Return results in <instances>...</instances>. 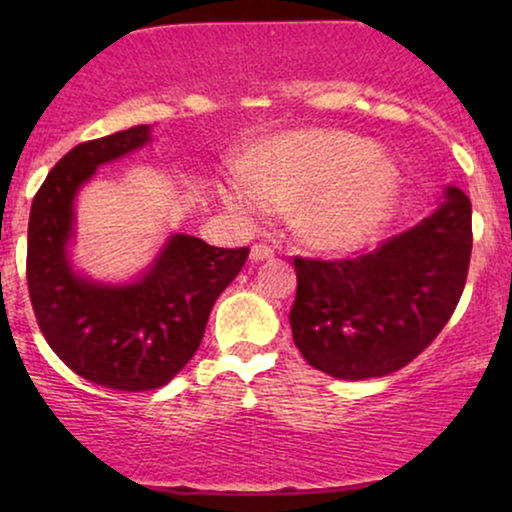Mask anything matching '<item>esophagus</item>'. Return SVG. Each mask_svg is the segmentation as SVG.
<instances>
[{"label":"esophagus","mask_w":512,"mask_h":512,"mask_svg":"<svg viewBox=\"0 0 512 512\" xmlns=\"http://www.w3.org/2000/svg\"><path fill=\"white\" fill-rule=\"evenodd\" d=\"M272 256H275V251H272L268 244H254V247H251V261L254 263L268 261Z\"/></svg>","instance_id":"1"}]
</instances>
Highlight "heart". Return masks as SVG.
Wrapping results in <instances>:
<instances>
[{
	"label": "heart",
	"instance_id": "1",
	"mask_svg": "<svg viewBox=\"0 0 512 512\" xmlns=\"http://www.w3.org/2000/svg\"><path fill=\"white\" fill-rule=\"evenodd\" d=\"M401 172L373 142L342 130L293 132L272 142L247 165V179L226 191L244 214L300 202L298 221L328 249H354L373 240L394 212Z\"/></svg>",
	"mask_w": 512,
	"mask_h": 512
}]
</instances>
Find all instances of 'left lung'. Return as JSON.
<instances>
[{"label":"left lung","mask_w":512,"mask_h":512,"mask_svg":"<svg viewBox=\"0 0 512 512\" xmlns=\"http://www.w3.org/2000/svg\"><path fill=\"white\" fill-rule=\"evenodd\" d=\"M471 200L447 186L415 228L345 261L293 258L289 321L305 361L338 380L396 373L450 321L466 286Z\"/></svg>","instance_id":"8db88e82"}]
</instances>
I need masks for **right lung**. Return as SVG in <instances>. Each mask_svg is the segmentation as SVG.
Instances as JSON below:
<instances>
[{
  "label": "right lung",
  "instance_id": "add662e5",
  "mask_svg": "<svg viewBox=\"0 0 512 512\" xmlns=\"http://www.w3.org/2000/svg\"><path fill=\"white\" fill-rule=\"evenodd\" d=\"M149 139L151 125H135L74 146L34 195L27 226V289L41 333L76 375L118 391L163 387L193 359L216 298L249 256V247L174 233L128 284L93 282L72 268L76 193L97 167Z\"/></svg>",
  "mask_w": 512,
  "mask_h": 512
}]
</instances>
